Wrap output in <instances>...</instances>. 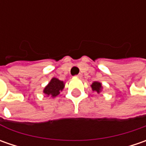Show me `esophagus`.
Masks as SVG:
<instances>
[{
  "label": "esophagus",
  "mask_w": 146,
  "mask_h": 146,
  "mask_svg": "<svg viewBox=\"0 0 146 146\" xmlns=\"http://www.w3.org/2000/svg\"><path fill=\"white\" fill-rule=\"evenodd\" d=\"M76 77H78V78H81L82 75L81 74H79V75H77V76H76Z\"/></svg>",
  "instance_id": "esophagus-1"
}]
</instances>
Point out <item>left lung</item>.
Wrapping results in <instances>:
<instances>
[{
	"instance_id": "obj_1",
	"label": "left lung",
	"mask_w": 146,
	"mask_h": 146,
	"mask_svg": "<svg viewBox=\"0 0 146 146\" xmlns=\"http://www.w3.org/2000/svg\"><path fill=\"white\" fill-rule=\"evenodd\" d=\"M91 87H92L93 91H96L98 93H100V92L102 91V84H101L100 82H98V81L93 82V84H92V85H91Z\"/></svg>"
}]
</instances>
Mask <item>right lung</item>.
Returning <instances> with one entry per match:
<instances>
[{
	"label": "right lung",
	"mask_w": 146,
	"mask_h": 146,
	"mask_svg": "<svg viewBox=\"0 0 146 146\" xmlns=\"http://www.w3.org/2000/svg\"><path fill=\"white\" fill-rule=\"evenodd\" d=\"M64 86V82L59 80L57 78H53L48 84V85L44 88L43 92L45 95L50 96V98H55L58 95L61 91H62Z\"/></svg>",
	"instance_id": "add662e5"
}]
</instances>
